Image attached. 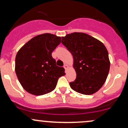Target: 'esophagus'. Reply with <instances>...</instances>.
Segmentation results:
<instances>
[{
  "instance_id": "1",
  "label": "esophagus",
  "mask_w": 128,
  "mask_h": 128,
  "mask_svg": "<svg viewBox=\"0 0 128 128\" xmlns=\"http://www.w3.org/2000/svg\"><path fill=\"white\" fill-rule=\"evenodd\" d=\"M64 68L66 69H66L68 68V66L67 65V64H64Z\"/></svg>"
}]
</instances>
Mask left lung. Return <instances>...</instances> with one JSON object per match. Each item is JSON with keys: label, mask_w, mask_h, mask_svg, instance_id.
I'll list each match as a JSON object with an SVG mask.
<instances>
[{"label": "left lung", "mask_w": 128, "mask_h": 128, "mask_svg": "<svg viewBox=\"0 0 128 128\" xmlns=\"http://www.w3.org/2000/svg\"><path fill=\"white\" fill-rule=\"evenodd\" d=\"M61 42L74 58L77 76L69 83L71 88L84 95L95 94L104 84L110 70V62L104 45L86 33L77 32L62 37Z\"/></svg>", "instance_id": "1"}]
</instances>
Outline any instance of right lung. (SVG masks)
Masks as SVG:
<instances>
[{
    "label": "right lung",
    "instance_id": "1",
    "mask_svg": "<svg viewBox=\"0 0 128 128\" xmlns=\"http://www.w3.org/2000/svg\"><path fill=\"white\" fill-rule=\"evenodd\" d=\"M61 38L44 33L31 39L20 48L15 58V72L24 90L34 95L52 92L58 78L66 74L64 69L57 66L52 52Z\"/></svg>",
    "mask_w": 128,
    "mask_h": 128
}]
</instances>
